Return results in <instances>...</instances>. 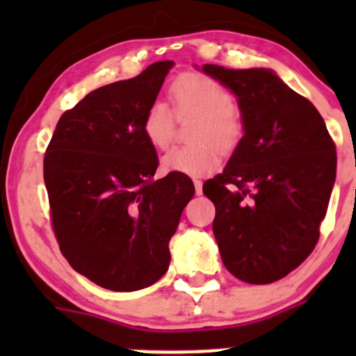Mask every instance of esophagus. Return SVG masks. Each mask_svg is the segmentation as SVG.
<instances>
[{
	"label": "esophagus",
	"instance_id": "obj_1",
	"mask_svg": "<svg viewBox=\"0 0 356 356\" xmlns=\"http://www.w3.org/2000/svg\"><path fill=\"white\" fill-rule=\"evenodd\" d=\"M195 191H196V195H201V193H203V182L201 181H198V179H195Z\"/></svg>",
	"mask_w": 356,
	"mask_h": 356
}]
</instances>
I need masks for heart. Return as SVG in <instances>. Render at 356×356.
Returning a JSON list of instances; mask_svg holds the SVG:
<instances>
[{"label":"heart","instance_id":"heart-1","mask_svg":"<svg viewBox=\"0 0 356 356\" xmlns=\"http://www.w3.org/2000/svg\"><path fill=\"white\" fill-rule=\"evenodd\" d=\"M172 103L179 118L198 117L193 124L195 146H177L161 156V168L172 174L203 177L217 170L220 149H231L243 134L234 95L222 82L203 74H181L170 86ZM175 115L167 103L153 102L143 118V132L156 149L167 148L174 136Z\"/></svg>","mask_w":356,"mask_h":356}]
</instances>
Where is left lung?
<instances>
[{
    "mask_svg": "<svg viewBox=\"0 0 356 356\" xmlns=\"http://www.w3.org/2000/svg\"><path fill=\"white\" fill-rule=\"evenodd\" d=\"M238 96L245 136L203 184L225 268L250 284L286 277L314 251L336 181V145L317 108L267 68L203 65Z\"/></svg>",
    "mask_w": 356,
    "mask_h": 356,
    "instance_id": "8db88e82",
    "label": "left lung"
}]
</instances>
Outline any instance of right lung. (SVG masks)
Here are the masks:
<instances>
[{
	"instance_id": "1",
	"label": "right lung",
	"mask_w": 356,
	"mask_h": 356,
	"mask_svg": "<svg viewBox=\"0 0 356 356\" xmlns=\"http://www.w3.org/2000/svg\"><path fill=\"white\" fill-rule=\"evenodd\" d=\"M174 62L89 92L56 124L44 153L49 217L74 270L110 291L155 284L168 241L195 195L184 174L155 181L158 156L143 132Z\"/></svg>"
}]
</instances>
